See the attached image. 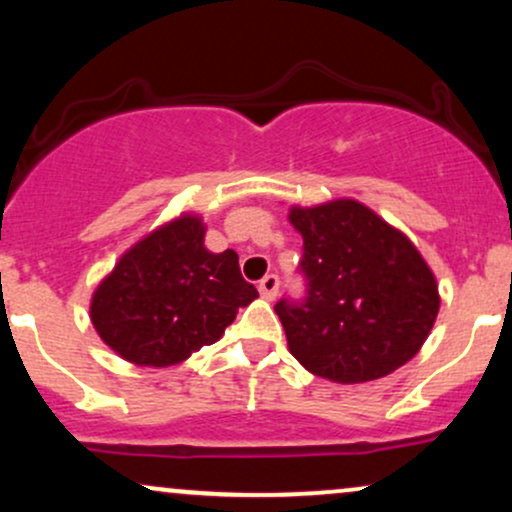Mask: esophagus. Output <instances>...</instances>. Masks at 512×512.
I'll list each match as a JSON object with an SVG mask.
<instances>
[{"label":"esophagus","instance_id":"34e87169","mask_svg":"<svg viewBox=\"0 0 512 512\" xmlns=\"http://www.w3.org/2000/svg\"><path fill=\"white\" fill-rule=\"evenodd\" d=\"M260 293H262V298H267V301H274L276 293H279V276L276 274L264 276V279L260 281Z\"/></svg>","mask_w":512,"mask_h":512}]
</instances>
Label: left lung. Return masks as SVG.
Wrapping results in <instances>:
<instances>
[{
  "instance_id": "1",
  "label": "left lung",
  "mask_w": 512,
  "mask_h": 512,
  "mask_svg": "<svg viewBox=\"0 0 512 512\" xmlns=\"http://www.w3.org/2000/svg\"><path fill=\"white\" fill-rule=\"evenodd\" d=\"M308 296L279 301L289 351L305 370L354 385L390 375L438 317L436 276L416 245L356 199L291 207Z\"/></svg>"
}]
</instances>
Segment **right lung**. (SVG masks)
Instances as JSON below:
<instances>
[{"label":"right lung","instance_id":"1","mask_svg":"<svg viewBox=\"0 0 512 512\" xmlns=\"http://www.w3.org/2000/svg\"><path fill=\"white\" fill-rule=\"evenodd\" d=\"M202 216L182 214L134 243L98 284L91 322L134 366L166 368L219 342L257 298L233 250L204 248Z\"/></svg>","mask_w":512,"mask_h":512}]
</instances>
